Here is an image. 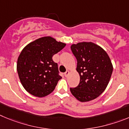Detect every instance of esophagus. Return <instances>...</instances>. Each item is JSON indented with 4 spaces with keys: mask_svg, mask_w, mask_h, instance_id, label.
Instances as JSON below:
<instances>
[{
    "mask_svg": "<svg viewBox=\"0 0 129 129\" xmlns=\"http://www.w3.org/2000/svg\"><path fill=\"white\" fill-rule=\"evenodd\" d=\"M64 75H65V76H66V77H67V76L69 75V71H66V73H64Z\"/></svg>",
    "mask_w": 129,
    "mask_h": 129,
    "instance_id": "esophagus-1",
    "label": "esophagus"
}]
</instances>
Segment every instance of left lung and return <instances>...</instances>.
Wrapping results in <instances>:
<instances>
[{
  "label": "left lung",
  "mask_w": 129,
  "mask_h": 129,
  "mask_svg": "<svg viewBox=\"0 0 129 129\" xmlns=\"http://www.w3.org/2000/svg\"><path fill=\"white\" fill-rule=\"evenodd\" d=\"M71 51L77 60L76 71L80 83L70 88L72 94L78 101H91L104 92L109 82L113 66L104 49L91 42L72 44Z\"/></svg>",
  "instance_id": "left-lung-1"
}]
</instances>
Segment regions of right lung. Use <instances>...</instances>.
Wrapping results in <instances>:
<instances>
[{
    "label": "right lung",
    "instance_id": "add662e5",
    "mask_svg": "<svg viewBox=\"0 0 129 129\" xmlns=\"http://www.w3.org/2000/svg\"><path fill=\"white\" fill-rule=\"evenodd\" d=\"M66 46L51 37H43L24 47L17 60L20 81L31 94L42 98L51 93L62 77L53 56Z\"/></svg>",
    "mask_w": 129,
    "mask_h": 129
}]
</instances>
